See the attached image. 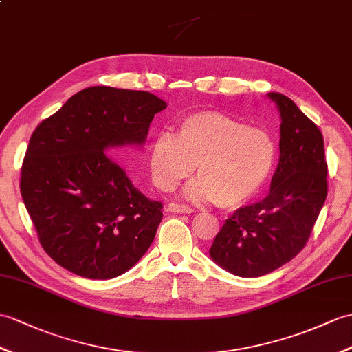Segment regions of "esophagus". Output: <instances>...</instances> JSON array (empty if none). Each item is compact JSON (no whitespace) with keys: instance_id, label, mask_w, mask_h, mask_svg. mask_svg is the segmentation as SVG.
I'll use <instances>...</instances> for the list:
<instances>
[{"instance_id":"obj_1","label":"esophagus","mask_w":352,"mask_h":352,"mask_svg":"<svg viewBox=\"0 0 352 352\" xmlns=\"http://www.w3.org/2000/svg\"><path fill=\"white\" fill-rule=\"evenodd\" d=\"M168 211L170 213H193V208H190L189 206H184V204H175V202H170L168 206Z\"/></svg>"}]
</instances>
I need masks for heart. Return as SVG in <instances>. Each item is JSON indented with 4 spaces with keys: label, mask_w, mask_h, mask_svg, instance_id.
<instances>
[{
    "label": "heart",
    "mask_w": 352,
    "mask_h": 352,
    "mask_svg": "<svg viewBox=\"0 0 352 352\" xmlns=\"http://www.w3.org/2000/svg\"><path fill=\"white\" fill-rule=\"evenodd\" d=\"M277 142L263 127H250L228 113L198 111L178 122L177 133L160 132L150 146L153 183L173 190L190 177L184 195L234 210L264 189L277 162Z\"/></svg>",
    "instance_id": "1"
}]
</instances>
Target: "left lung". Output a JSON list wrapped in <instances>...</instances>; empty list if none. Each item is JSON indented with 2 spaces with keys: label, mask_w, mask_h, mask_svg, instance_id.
Segmentation results:
<instances>
[{
  "label": "left lung",
  "mask_w": 352,
  "mask_h": 352,
  "mask_svg": "<svg viewBox=\"0 0 352 352\" xmlns=\"http://www.w3.org/2000/svg\"><path fill=\"white\" fill-rule=\"evenodd\" d=\"M280 112L279 163L263 201L226 219L210 256L240 277L274 272L306 246L327 198L324 138L289 97L270 93Z\"/></svg>",
  "instance_id": "obj_1"
}]
</instances>
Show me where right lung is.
Segmentation results:
<instances>
[{
    "instance_id": "obj_1",
    "label": "right lung",
    "mask_w": 352,
    "mask_h": 352,
    "mask_svg": "<svg viewBox=\"0 0 352 352\" xmlns=\"http://www.w3.org/2000/svg\"><path fill=\"white\" fill-rule=\"evenodd\" d=\"M165 108L146 91L89 87L32 132L21 193L40 244L56 264L103 280L126 273L148 250L162 202L139 192L106 153L142 145Z\"/></svg>"
}]
</instances>
